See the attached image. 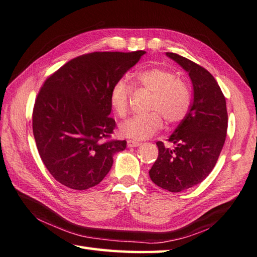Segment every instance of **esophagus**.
I'll return each instance as SVG.
<instances>
[{
	"instance_id": "esophagus-1",
	"label": "esophagus",
	"mask_w": 257,
	"mask_h": 257,
	"mask_svg": "<svg viewBox=\"0 0 257 257\" xmlns=\"http://www.w3.org/2000/svg\"><path fill=\"white\" fill-rule=\"evenodd\" d=\"M127 145L129 148H136V147H139L141 144L138 143V141H135V140H128Z\"/></svg>"
}]
</instances>
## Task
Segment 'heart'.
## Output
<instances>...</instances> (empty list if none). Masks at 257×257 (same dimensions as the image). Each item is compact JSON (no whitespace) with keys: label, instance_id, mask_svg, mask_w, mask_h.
<instances>
[{"label":"heart","instance_id":"obj_1","mask_svg":"<svg viewBox=\"0 0 257 257\" xmlns=\"http://www.w3.org/2000/svg\"><path fill=\"white\" fill-rule=\"evenodd\" d=\"M133 84L152 92L149 110L146 114H135L119 124V133L124 138L145 140L162 127V118L168 123H176L187 116L190 108V90L181 79L170 70L149 68L135 75ZM132 87L124 79L113 84L109 102L118 117H124L128 111Z\"/></svg>","mask_w":257,"mask_h":257}]
</instances>
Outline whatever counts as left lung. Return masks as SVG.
I'll return each mask as SVG.
<instances>
[{
	"instance_id": "1",
	"label": "left lung",
	"mask_w": 257,
	"mask_h": 257,
	"mask_svg": "<svg viewBox=\"0 0 257 257\" xmlns=\"http://www.w3.org/2000/svg\"><path fill=\"white\" fill-rule=\"evenodd\" d=\"M166 55L189 74L193 100L187 116L168 139L173 148L157 143L159 156L149 176L158 187L181 192L203 181L219 159L227 130L226 101L205 68L178 54Z\"/></svg>"
}]
</instances>
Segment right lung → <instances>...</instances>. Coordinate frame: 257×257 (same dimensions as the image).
Listing matches in <instances>:
<instances>
[{"label":"right lung","mask_w":257,"mask_h":257,"mask_svg":"<svg viewBox=\"0 0 257 257\" xmlns=\"http://www.w3.org/2000/svg\"><path fill=\"white\" fill-rule=\"evenodd\" d=\"M145 54H86L46 79L35 100L33 134L42 161L59 183L75 190L95 187L110 171L113 155L125 149V140H105L116 127L109 96Z\"/></svg>","instance_id":"obj_1"}]
</instances>
